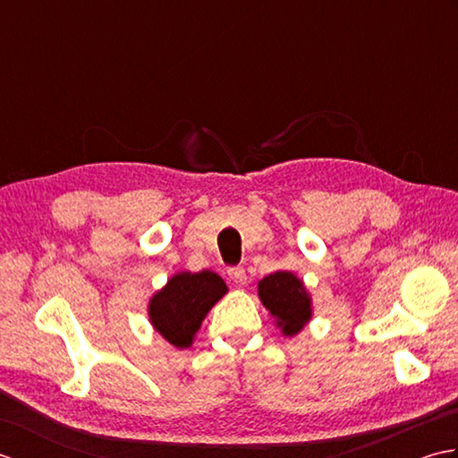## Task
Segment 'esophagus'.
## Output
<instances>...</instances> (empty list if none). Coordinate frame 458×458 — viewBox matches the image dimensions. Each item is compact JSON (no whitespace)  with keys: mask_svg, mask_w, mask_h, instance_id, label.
Segmentation results:
<instances>
[{"mask_svg":"<svg viewBox=\"0 0 458 458\" xmlns=\"http://www.w3.org/2000/svg\"><path fill=\"white\" fill-rule=\"evenodd\" d=\"M228 277L232 284H234V287H244L248 284V276H246L244 267H230Z\"/></svg>","mask_w":458,"mask_h":458,"instance_id":"34e87169","label":"esophagus"}]
</instances>
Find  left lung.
I'll use <instances>...</instances> for the list:
<instances>
[{
    "instance_id": "left-lung-1",
    "label": "left lung",
    "mask_w": 458,
    "mask_h": 458,
    "mask_svg": "<svg viewBox=\"0 0 458 458\" xmlns=\"http://www.w3.org/2000/svg\"><path fill=\"white\" fill-rule=\"evenodd\" d=\"M258 297L284 336H297L313 318V299L293 271H276L259 279Z\"/></svg>"
}]
</instances>
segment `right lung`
Returning <instances> with one entry per match:
<instances>
[{
    "label": "right lung",
    "instance_id": "right-lung-1",
    "mask_svg": "<svg viewBox=\"0 0 458 458\" xmlns=\"http://www.w3.org/2000/svg\"><path fill=\"white\" fill-rule=\"evenodd\" d=\"M226 293V281L210 269L199 274L177 271L151 295L148 305L149 323L174 348H189L204 317Z\"/></svg>",
    "mask_w": 458,
    "mask_h": 458
}]
</instances>
